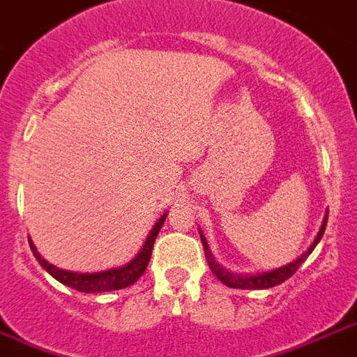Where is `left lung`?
<instances>
[{
  "mask_svg": "<svg viewBox=\"0 0 357 357\" xmlns=\"http://www.w3.org/2000/svg\"><path fill=\"white\" fill-rule=\"evenodd\" d=\"M326 222L328 221H324L322 228H320V232H318L317 239H314V243L309 247V251H307L303 257L299 258V260H296V262L288 264V266H284V268L275 269V271H271V273H264V275H251V277L234 275V273H230V271H227V269L221 268L219 264L215 262L213 257H211V252H209L208 241H206V238H204L202 234H200V238H202L204 251H206V258H208L209 268H211V271L215 273V277H217V279H219L222 284H227V287H230V288H271V287H275V284H281V282H284L287 279H290V277H292L294 273L298 271V268L301 266V262L305 260L307 255H311L312 249H314L318 241L322 239L324 230H326Z\"/></svg>",
  "mask_w": 357,
  "mask_h": 357,
  "instance_id": "8db88e82",
  "label": "left lung"
}]
</instances>
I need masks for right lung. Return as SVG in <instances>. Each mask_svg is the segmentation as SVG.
<instances>
[{
	"label": "right lung",
	"mask_w": 357,
	"mask_h": 357,
	"mask_svg": "<svg viewBox=\"0 0 357 357\" xmlns=\"http://www.w3.org/2000/svg\"><path fill=\"white\" fill-rule=\"evenodd\" d=\"M167 221V215H162L157 225L153 227L151 234H149V238L146 239V243H144L142 251L138 252V257L129 262L123 268L118 269H108V271H100V273H73V271H65V269H59L56 266H52L45 260V258L40 257L37 249H35V245L29 241V247H31V251H33L35 258L39 260V264L43 268L50 273L54 279H58L59 282H63L67 287L75 288L78 292H110V290H121V288L130 287L132 282H136L140 279L146 268H148L149 258H151V251H153V243L155 239H157V234L160 232V228Z\"/></svg>",
	"instance_id": "right-lung-1"
}]
</instances>
